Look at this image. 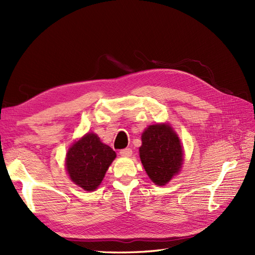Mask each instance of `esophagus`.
<instances>
[{
  "label": "esophagus",
  "instance_id": "esophagus-1",
  "mask_svg": "<svg viewBox=\"0 0 255 255\" xmlns=\"http://www.w3.org/2000/svg\"><path fill=\"white\" fill-rule=\"evenodd\" d=\"M120 155L121 156H130L132 155V153H133V151H132V149H129V148H126V149H122V150H120Z\"/></svg>",
  "mask_w": 255,
  "mask_h": 255
}]
</instances>
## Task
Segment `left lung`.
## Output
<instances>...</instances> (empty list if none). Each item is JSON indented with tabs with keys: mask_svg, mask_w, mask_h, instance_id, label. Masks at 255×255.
I'll use <instances>...</instances> for the list:
<instances>
[{
	"mask_svg": "<svg viewBox=\"0 0 255 255\" xmlns=\"http://www.w3.org/2000/svg\"><path fill=\"white\" fill-rule=\"evenodd\" d=\"M141 163L150 179L164 186L180 171L183 150L179 137L168 125H154L141 136Z\"/></svg>",
	"mask_w": 255,
	"mask_h": 255,
	"instance_id": "1",
	"label": "left lung"
}]
</instances>
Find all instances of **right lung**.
Here are the masks:
<instances>
[{"mask_svg": "<svg viewBox=\"0 0 255 255\" xmlns=\"http://www.w3.org/2000/svg\"><path fill=\"white\" fill-rule=\"evenodd\" d=\"M116 152L100 138L88 133L68 150L66 166L70 179L80 187L92 191L101 184Z\"/></svg>", "mask_w": 255, "mask_h": 255, "instance_id": "add662e5", "label": "right lung"}]
</instances>
